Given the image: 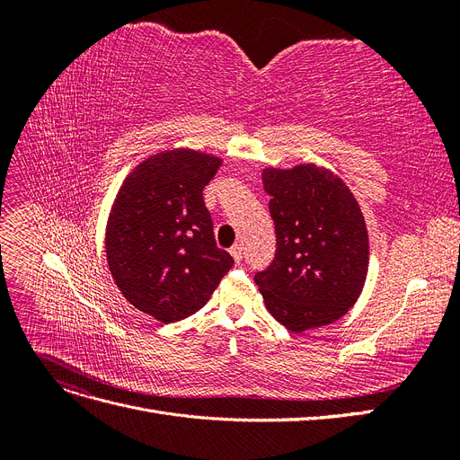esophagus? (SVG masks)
Returning a JSON list of instances; mask_svg holds the SVG:
<instances>
[{
  "label": "esophagus",
  "mask_w": 460,
  "mask_h": 460,
  "mask_svg": "<svg viewBox=\"0 0 460 460\" xmlns=\"http://www.w3.org/2000/svg\"><path fill=\"white\" fill-rule=\"evenodd\" d=\"M230 255L234 257V261H235V262H242V259H243V249H242V245H240V243L232 245V249H230Z\"/></svg>",
  "instance_id": "1"
}]
</instances>
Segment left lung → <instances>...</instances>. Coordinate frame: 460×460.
I'll return each mask as SVG.
<instances>
[{
  "label": "left lung",
  "mask_w": 460,
  "mask_h": 460,
  "mask_svg": "<svg viewBox=\"0 0 460 460\" xmlns=\"http://www.w3.org/2000/svg\"><path fill=\"white\" fill-rule=\"evenodd\" d=\"M276 253L255 274L269 313L291 332L336 323L363 291L368 234L351 190L328 169H264Z\"/></svg>",
  "instance_id": "8db88e82"
}]
</instances>
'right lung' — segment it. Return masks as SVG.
<instances>
[{"label":"right lung","instance_id":"add662e5","mask_svg":"<svg viewBox=\"0 0 460 460\" xmlns=\"http://www.w3.org/2000/svg\"><path fill=\"white\" fill-rule=\"evenodd\" d=\"M220 164L193 149L157 153L127 176L111 208V276L130 305L163 324L199 311L234 264L217 247L203 201Z\"/></svg>","mask_w":460,"mask_h":460}]
</instances>
